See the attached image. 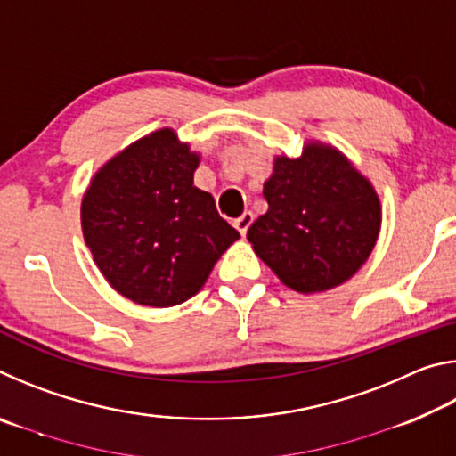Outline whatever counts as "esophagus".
<instances>
[{"mask_svg":"<svg viewBox=\"0 0 456 456\" xmlns=\"http://www.w3.org/2000/svg\"><path fill=\"white\" fill-rule=\"evenodd\" d=\"M253 223V213L251 211H245L241 217H237L235 221H233V225H235V229L239 231V233H241L243 237H245V233H247V229H249V225Z\"/></svg>","mask_w":456,"mask_h":456,"instance_id":"34e87169","label":"esophagus"}]
</instances>
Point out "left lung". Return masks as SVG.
I'll use <instances>...</instances> for the list:
<instances>
[{
    "label": "left lung",
    "instance_id": "obj_1",
    "mask_svg": "<svg viewBox=\"0 0 456 456\" xmlns=\"http://www.w3.org/2000/svg\"><path fill=\"white\" fill-rule=\"evenodd\" d=\"M264 197L267 211L247 231V241L293 291L322 293L348 281L380 235L374 184L326 142H304L297 159L277 154Z\"/></svg>",
    "mask_w": 456,
    "mask_h": 456
}]
</instances>
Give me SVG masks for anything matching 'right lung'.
Here are the masks:
<instances>
[{"instance_id": "1", "label": "right lung", "mask_w": 456, "mask_h": 456, "mask_svg": "<svg viewBox=\"0 0 456 456\" xmlns=\"http://www.w3.org/2000/svg\"><path fill=\"white\" fill-rule=\"evenodd\" d=\"M199 163L173 128H159L114 154L84 192V241L104 280L130 302H187L239 239L209 192L192 184Z\"/></svg>"}]
</instances>
